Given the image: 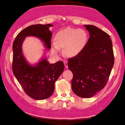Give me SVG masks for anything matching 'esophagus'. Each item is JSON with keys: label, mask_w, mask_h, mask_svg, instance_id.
<instances>
[{"label": "esophagus", "mask_w": 125, "mask_h": 125, "mask_svg": "<svg viewBox=\"0 0 125 125\" xmlns=\"http://www.w3.org/2000/svg\"><path fill=\"white\" fill-rule=\"evenodd\" d=\"M63 63H64V65H65V67H66V68H68V63H67V62H66V61H64L63 62Z\"/></svg>", "instance_id": "esophagus-1"}]
</instances>
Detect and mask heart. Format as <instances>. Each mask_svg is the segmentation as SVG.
Returning <instances> with one entry per match:
<instances>
[{
  "label": "heart",
  "mask_w": 125,
  "mask_h": 125,
  "mask_svg": "<svg viewBox=\"0 0 125 125\" xmlns=\"http://www.w3.org/2000/svg\"><path fill=\"white\" fill-rule=\"evenodd\" d=\"M88 34L83 29L67 28L59 31L52 44V51L56 54L63 48V54L68 57H74L83 50L88 41Z\"/></svg>",
  "instance_id": "1"
}]
</instances>
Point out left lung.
Listing matches in <instances>:
<instances>
[{
  "label": "left lung",
  "instance_id": "8db88e82",
  "mask_svg": "<svg viewBox=\"0 0 125 125\" xmlns=\"http://www.w3.org/2000/svg\"><path fill=\"white\" fill-rule=\"evenodd\" d=\"M90 38L83 50L68 59L73 73L71 88L79 97L90 98L106 84L114 63L113 45L107 33L92 25H84Z\"/></svg>",
  "mask_w": 125,
  "mask_h": 125
}]
</instances>
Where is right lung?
Here are the masks:
<instances>
[{"instance_id":"right-lung-1","label":"right lung","mask_w":125,"mask_h":125,"mask_svg":"<svg viewBox=\"0 0 125 125\" xmlns=\"http://www.w3.org/2000/svg\"><path fill=\"white\" fill-rule=\"evenodd\" d=\"M51 26V24L29 26L18 34L13 43V74L25 93L36 100L46 99L52 95L55 83L64 70V65L62 61L50 63L45 57L35 65H30L23 56L22 44L26 37L34 36L50 50L52 33L49 28Z\"/></svg>"}]
</instances>
